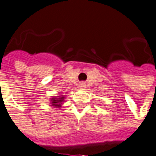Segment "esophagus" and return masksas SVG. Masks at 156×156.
<instances>
[{
	"label": "esophagus",
	"mask_w": 156,
	"mask_h": 156,
	"mask_svg": "<svg viewBox=\"0 0 156 156\" xmlns=\"http://www.w3.org/2000/svg\"><path fill=\"white\" fill-rule=\"evenodd\" d=\"M78 87H79L80 89H84V88L86 87V85H85L84 83H80L78 84Z\"/></svg>",
	"instance_id": "obj_1"
}]
</instances>
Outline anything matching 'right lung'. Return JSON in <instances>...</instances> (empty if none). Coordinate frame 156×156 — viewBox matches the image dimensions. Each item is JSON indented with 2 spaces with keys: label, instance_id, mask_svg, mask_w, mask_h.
Returning <instances> with one entry per match:
<instances>
[{
  "label": "right lung",
  "instance_id": "obj_1",
  "mask_svg": "<svg viewBox=\"0 0 156 156\" xmlns=\"http://www.w3.org/2000/svg\"><path fill=\"white\" fill-rule=\"evenodd\" d=\"M65 97L64 96H56V97H53L51 98V106L53 108H60L61 107V105L63 104V102L65 101Z\"/></svg>",
  "mask_w": 156,
  "mask_h": 156
}]
</instances>
